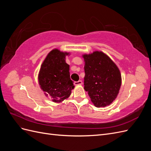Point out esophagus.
<instances>
[{"mask_svg":"<svg viewBox=\"0 0 151 151\" xmlns=\"http://www.w3.org/2000/svg\"><path fill=\"white\" fill-rule=\"evenodd\" d=\"M74 84L75 85H81V84H83V81H76L75 83H74Z\"/></svg>","mask_w":151,"mask_h":151,"instance_id":"1","label":"esophagus"}]
</instances>
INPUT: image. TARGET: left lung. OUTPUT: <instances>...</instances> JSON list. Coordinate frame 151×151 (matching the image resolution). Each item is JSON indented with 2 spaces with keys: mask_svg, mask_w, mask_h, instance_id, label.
I'll return each instance as SVG.
<instances>
[{
  "mask_svg": "<svg viewBox=\"0 0 151 151\" xmlns=\"http://www.w3.org/2000/svg\"><path fill=\"white\" fill-rule=\"evenodd\" d=\"M84 89L98 108L109 105L116 99L122 85L119 68L107 55L96 51L84 54Z\"/></svg>",
  "mask_w": 151,
  "mask_h": 151,
  "instance_id": "1",
  "label": "left lung"
}]
</instances>
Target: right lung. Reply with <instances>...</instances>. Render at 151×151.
Listing matches in <instances>:
<instances>
[{
    "mask_svg": "<svg viewBox=\"0 0 151 151\" xmlns=\"http://www.w3.org/2000/svg\"><path fill=\"white\" fill-rule=\"evenodd\" d=\"M67 55H69V53L57 48L52 50L43 62L38 74L41 89L55 103H60L68 98L74 88L70 77L69 65L65 62Z\"/></svg>",
    "mask_w": 151,
    "mask_h": 151,
    "instance_id": "1",
    "label": "right lung"
}]
</instances>
